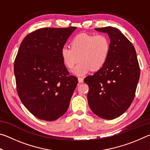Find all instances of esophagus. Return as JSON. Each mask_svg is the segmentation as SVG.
<instances>
[{"mask_svg": "<svg viewBox=\"0 0 150 150\" xmlns=\"http://www.w3.org/2000/svg\"><path fill=\"white\" fill-rule=\"evenodd\" d=\"M78 81L79 83H83V79L82 77H78Z\"/></svg>", "mask_w": 150, "mask_h": 150, "instance_id": "1", "label": "esophagus"}]
</instances>
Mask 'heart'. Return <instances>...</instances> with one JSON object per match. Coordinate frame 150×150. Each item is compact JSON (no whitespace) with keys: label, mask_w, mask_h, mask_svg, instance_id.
<instances>
[{"label":"heart","mask_w":150,"mask_h":150,"mask_svg":"<svg viewBox=\"0 0 150 150\" xmlns=\"http://www.w3.org/2000/svg\"><path fill=\"white\" fill-rule=\"evenodd\" d=\"M70 45L71 47L62 48L61 57L63 64L69 69L80 59L81 62L73 71L77 75L100 69L108 59L110 49L109 39L103 34H79L72 40Z\"/></svg>","instance_id":"obj_1"}]
</instances>
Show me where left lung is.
Returning a JSON list of instances; mask_svg holds the SVG:
<instances>
[{
	"instance_id": "8db88e82",
	"label": "left lung",
	"mask_w": 150,
	"mask_h": 150,
	"mask_svg": "<svg viewBox=\"0 0 150 150\" xmlns=\"http://www.w3.org/2000/svg\"><path fill=\"white\" fill-rule=\"evenodd\" d=\"M95 29L107 33L110 49L105 65L84 79L89 88L88 103L96 116L112 120L125 112L132 103L140 69L135 48L120 30L111 26Z\"/></svg>"
}]
</instances>
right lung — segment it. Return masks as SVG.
<instances>
[{"label":"right lung","mask_w":150,"mask_h":150,"mask_svg":"<svg viewBox=\"0 0 150 150\" xmlns=\"http://www.w3.org/2000/svg\"><path fill=\"white\" fill-rule=\"evenodd\" d=\"M76 27L44 28L28 34L20 45L14 72L18 95L35 117L54 121L69 107L78 79L69 75L61 50Z\"/></svg>","instance_id":"1"}]
</instances>
